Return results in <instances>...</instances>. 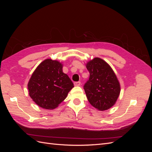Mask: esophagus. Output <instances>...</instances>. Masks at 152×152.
I'll return each instance as SVG.
<instances>
[{"label":"esophagus","instance_id":"1","mask_svg":"<svg viewBox=\"0 0 152 152\" xmlns=\"http://www.w3.org/2000/svg\"><path fill=\"white\" fill-rule=\"evenodd\" d=\"M74 85H75V86H80V82H75Z\"/></svg>","mask_w":152,"mask_h":152}]
</instances>
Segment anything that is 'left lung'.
Masks as SVG:
<instances>
[{
	"label": "left lung",
	"mask_w": 152,
	"mask_h": 152,
	"mask_svg": "<svg viewBox=\"0 0 152 152\" xmlns=\"http://www.w3.org/2000/svg\"><path fill=\"white\" fill-rule=\"evenodd\" d=\"M86 68L90 75L84 89L89 102L100 111L110 108L115 104L121 92L115 73L107 62L99 58L87 62Z\"/></svg>",
	"instance_id": "left-lung-1"
}]
</instances>
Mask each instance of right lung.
Segmentation results:
<instances>
[{
	"label": "right lung",
	"mask_w": 152,
	"mask_h": 152,
	"mask_svg": "<svg viewBox=\"0 0 152 152\" xmlns=\"http://www.w3.org/2000/svg\"><path fill=\"white\" fill-rule=\"evenodd\" d=\"M62 69L61 63L47 59L32 73L28 83L29 95L40 107L47 110L56 108L74 87Z\"/></svg>",
	"instance_id": "obj_1"
}]
</instances>
